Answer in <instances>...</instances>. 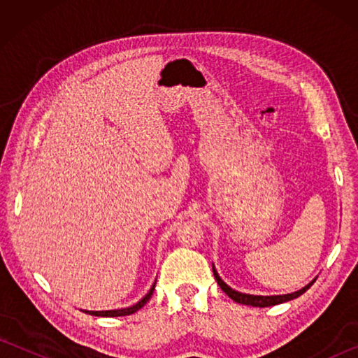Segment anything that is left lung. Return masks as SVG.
Listing matches in <instances>:
<instances>
[{"label": "left lung", "mask_w": 358, "mask_h": 358, "mask_svg": "<svg viewBox=\"0 0 358 358\" xmlns=\"http://www.w3.org/2000/svg\"><path fill=\"white\" fill-rule=\"evenodd\" d=\"M213 275H215V280L217 281V284H220V287L226 292L230 299H232L234 301L237 303H241V305H250V306H259V308H265V306H273V305H280V303H284V301H289V300H294L296 299V296H300L301 294H305L308 289H310L313 286V282L316 281H311L308 286H305L300 290H296V292L294 294H287V295H273V296H262V295H248V294H241V292H237V290H234L232 287H229L226 282H224L220 275L216 273L215 266H213Z\"/></svg>", "instance_id": "1"}]
</instances>
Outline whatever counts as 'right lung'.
I'll return each mask as SVG.
<instances>
[{"label":"right lung","mask_w":358,"mask_h":358,"mask_svg":"<svg viewBox=\"0 0 358 358\" xmlns=\"http://www.w3.org/2000/svg\"><path fill=\"white\" fill-rule=\"evenodd\" d=\"M153 290H155V284H153V287L150 289V292H148L147 295H145L141 301L136 303L134 306L123 308V310H110V311H85V313L92 314V316H101V317H118V316H129V314H134L136 311L141 310V308L145 305V303H147V301L151 299V295H153Z\"/></svg>","instance_id":"add662e5"}]
</instances>
